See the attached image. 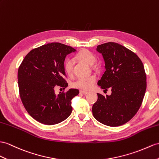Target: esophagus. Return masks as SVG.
Here are the masks:
<instances>
[{
  "instance_id": "obj_1",
  "label": "esophagus",
  "mask_w": 159,
  "mask_h": 159,
  "mask_svg": "<svg viewBox=\"0 0 159 159\" xmlns=\"http://www.w3.org/2000/svg\"><path fill=\"white\" fill-rule=\"evenodd\" d=\"M81 94H84V95H86V94H88V92H86V91H82V90H80V92Z\"/></svg>"
}]
</instances>
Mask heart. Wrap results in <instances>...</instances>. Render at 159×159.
<instances>
[{"instance_id": "1", "label": "heart", "mask_w": 159, "mask_h": 159, "mask_svg": "<svg viewBox=\"0 0 159 159\" xmlns=\"http://www.w3.org/2000/svg\"><path fill=\"white\" fill-rule=\"evenodd\" d=\"M77 59L85 62L89 65H93L96 61L95 55L87 49H83L77 54ZM74 61L71 58H67L63 63V69L65 73L68 75H71L73 71ZM96 82V77L95 75H90L86 77H80L73 81L72 86L81 90L89 91L94 87Z\"/></svg>"}]
</instances>
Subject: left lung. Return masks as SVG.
Listing matches in <instances>:
<instances>
[{
    "mask_svg": "<svg viewBox=\"0 0 159 159\" xmlns=\"http://www.w3.org/2000/svg\"><path fill=\"white\" fill-rule=\"evenodd\" d=\"M106 71L98 85L104 90L111 88L110 96L98 93L92 107L94 118L104 125L125 124L140 109L146 89V75L140 58L131 50L115 42L98 45Z\"/></svg>",
    "mask_w": 159,
    "mask_h": 159,
    "instance_id": "8db88e82",
    "label": "left lung"
}]
</instances>
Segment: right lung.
I'll use <instances>...</instances> for the list:
<instances>
[{
	"mask_svg": "<svg viewBox=\"0 0 159 159\" xmlns=\"http://www.w3.org/2000/svg\"><path fill=\"white\" fill-rule=\"evenodd\" d=\"M75 50L59 42L48 43L31 50L19 65V96L27 112L37 121L55 125L71 115V100L79 90L69 89L56 95L55 88L68 86L63 63L67 55Z\"/></svg>",
	"mask_w": 159,
	"mask_h": 159,
	"instance_id": "right-lung-1",
	"label": "right lung"
}]
</instances>
